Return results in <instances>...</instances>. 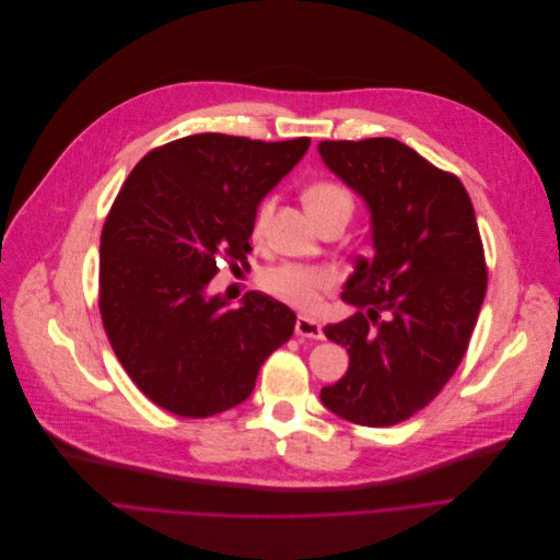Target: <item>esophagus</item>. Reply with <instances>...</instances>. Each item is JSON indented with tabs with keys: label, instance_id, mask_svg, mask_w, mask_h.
<instances>
[{
	"label": "esophagus",
	"instance_id": "obj_1",
	"mask_svg": "<svg viewBox=\"0 0 560 560\" xmlns=\"http://www.w3.org/2000/svg\"><path fill=\"white\" fill-rule=\"evenodd\" d=\"M295 335H300V338H308V340H322L324 338L322 324L311 319V317H304V315H300L298 322H295Z\"/></svg>",
	"mask_w": 560,
	"mask_h": 560
}]
</instances>
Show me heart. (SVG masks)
I'll use <instances>...</instances> for the list:
<instances>
[{
	"label": "heart",
	"mask_w": 560,
	"mask_h": 560,
	"mask_svg": "<svg viewBox=\"0 0 560 560\" xmlns=\"http://www.w3.org/2000/svg\"><path fill=\"white\" fill-rule=\"evenodd\" d=\"M304 205L306 211L313 215L332 211V209H345L353 211V196L351 191L340 183H315L304 191ZM271 215V202H262L256 220H254V234L262 236L267 230V222ZM335 282V273L328 267H300V265H284L278 269H271L265 276V287L276 298L298 306V308H315L319 302L322 291L330 289Z\"/></svg>",
	"instance_id": "heart-1"
}]
</instances>
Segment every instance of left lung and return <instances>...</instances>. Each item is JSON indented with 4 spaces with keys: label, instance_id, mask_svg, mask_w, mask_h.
Returning a JSON list of instances; mask_svg holds the SVG:
<instances>
[{
    "label": "left lung",
    "instance_id": "1",
    "mask_svg": "<svg viewBox=\"0 0 560 560\" xmlns=\"http://www.w3.org/2000/svg\"><path fill=\"white\" fill-rule=\"evenodd\" d=\"M317 152L364 200L375 252L345 284L358 313L324 326L349 371L319 399L347 421L393 425L439 395L470 345L488 280L475 209L457 176L401 141H322Z\"/></svg>",
    "mask_w": 560,
    "mask_h": 560
}]
</instances>
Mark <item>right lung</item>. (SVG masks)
I'll list each match as a JSON object with an SVG mask.
<instances>
[{
	"mask_svg": "<svg viewBox=\"0 0 560 560\" xmlns=\"http://www.w3.org/2000/svg\"><path fill=\"white\" fill-rule=\"evenodd\" d=\"M311 139L280 143L194 135L152 150L128 176L101 232L98 308L139 390L178 417L243 404L295 313L249 291L209 293L220 260L245 262L262 198Z\"/></svg>",
	"mask_w": 560,
	"mask_h": 560,
	"instance_id": "right-lung-1",
	"label": "right lung"
}]
</instances>
